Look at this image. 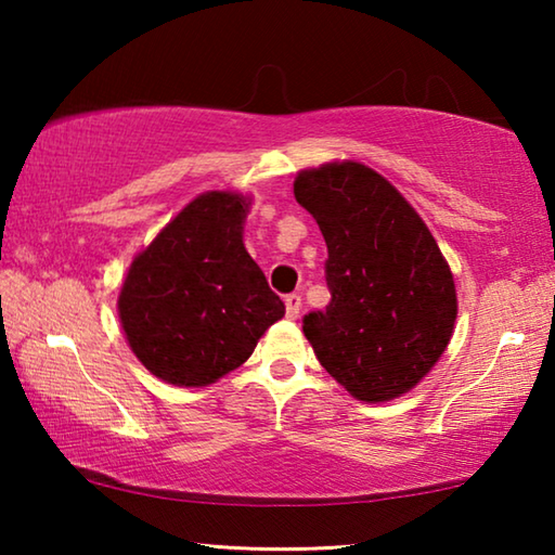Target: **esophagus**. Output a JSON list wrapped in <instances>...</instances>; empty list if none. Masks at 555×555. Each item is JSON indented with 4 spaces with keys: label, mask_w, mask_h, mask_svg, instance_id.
<instances>
[{
    "label": "esophagus",
    "mask_w": 555,
    "mask_h": 555,
    "mask_svg": "<svg viewBox=\"0 0 555 555\" xmlns=\"http://www.w3.org/2000/svg\"><path fill=\"white\" fill-rule=\"evenodd\" d=\"M284 300H286V315L288 318H296L300 313V296L298 294H288Z\"/></svg>",
    "instance_id": "34e87169"
}]
</instances>
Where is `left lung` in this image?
Here are the masks:
<instances>
[{
    "label": "left lung",
    "mask_w": 555,
    "mask_h": 555,
    "mask_svg": "<svg viewBox=\"0 0 555 555\" xmlns=\"http://www.w3.org/2000/svg\"><path fill=\"white\" fill-rule=\"evenodd\" d=\"M294 195L321 228L331 304L304 333L360 401H389L426 377L453 335V274L434 234L387 178L345 162L298 173Z\"/></svg>",
    "instance_id": "8db88e82"
}]
</instances>
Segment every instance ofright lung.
Here are the masks:
<instances>
[{"label":"right lung","mask_w":555,"mask_h":555,"mask_svg":"<svg viewBox=\"0 0 555 555\" xmlns=\"http://www.w3.org/2000/svg\"><path fill=\"white\" fill-rule=\"evenodd\" d=\"M247 201L205 193L131 261L119 321L131 352L158 379L205 387L237 370L286 308L247 255Z\"/></svg>","instance_id":"obj_1"}]
</instances>
